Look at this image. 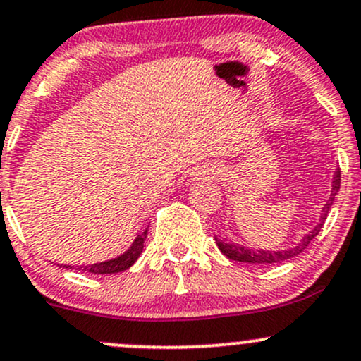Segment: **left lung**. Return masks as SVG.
Returning <instances> with one entry per match:
<instances>
[{"label":"left lung","mask_w":361,"mask_h":361,"mask_svg":"<svg viewBox=\"0 0 361 361\" xmlns=\"http://www.w3.org/2000/svg\"><path fill=\"white\" fill-rule=\"evenodd\" d=\"M340 180H341V173H340V168H338L333 175L331 193H329L328 202L324 203L323 210H321L319 222L316 224V227L310 230V232H307L294 247H290V249H286V250H264V249H254V247H245V245L235 244V242L232 240H224V238L215 237V242L216 245H219L220 252H222L225 257L237 260V262H245V264H277V262H284V260H289L290 257H296L298 254H301V252L311 244L312 238L318 235L319 230L323 228V224L324 220H326L329 208H331L334 197H336L338 190H340V183H341Z\"/></svg>","instance_id":"left-lung-1"}]
</instances>
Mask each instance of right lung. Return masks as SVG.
<instances>
[{"instance_id":"right-lung-1","label":"right lung","mask_w":361,"mask_h":361,"mask_svg":"<svg viewBox=\"0 0 361 361\" xmlns=\"http://www.w3.org/2000/svg\"><path fill=\"white\" fill-rule=\"evenodd\" d=\"M147 237V228L142 230L139 235L134 238L133 245L129 247L128 250L124 252L123 255L119 257L106 260V262H97V264H90V266H77V271H85L90 272V274H116V272H123L126 269H129L136 262L139 255H141L142 247H145V240ZM65 267H71L72 266H65Z\"/></svg>"}]
</instances>
